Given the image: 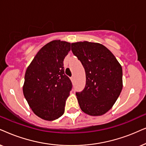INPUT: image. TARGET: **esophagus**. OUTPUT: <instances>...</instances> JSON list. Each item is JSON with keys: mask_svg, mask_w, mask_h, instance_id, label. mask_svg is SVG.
<instances>
[{"mask_svg": "<svg viewBox=\"0 0 146 146\" xmlns=\"http://www.w3.org/2000/svg\"><path fill=\"white\" fill-rule=\"evenodd\" d=\"M71 81H74V76H72V77H71Z\"/></svg>", "mask_w": 146, "mask_h": 146, "instance_id": "obj_1", "label": "esophagus"}]
</instances>
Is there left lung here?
Instances as JSON below:
<instances>
[{
  "mask_svg": "<svg viewBox=\"0 0 146 146\" xmlns=\"http://www.w3.org/2000/svg\"><path fill=\"white\" fill-rule=\"evenodd\" d=\"M71 50L81 61L86 76L85 88L76 92L81 110L93 116L106 113L115 103L123 87L121 65L102 44L74 42L71 43Z\"/></svg>",
  "mask_w": 146,
  "mask_h": 146,
  "instance_id": "obj_1",
  "label": "left lung"
}]
</instances>
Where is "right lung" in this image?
I'll list each match as a JSON object with an SVG mask.
<instances>
[{"mask_svg": "<svg viewBox=\"0 0 146 146\" xmlns=\"http://www.w3.org/2000/svg\"><path fill=\"white\" fill-rule=\"evenodd\" d=\"M71 43L55 40L40 48L27 69L23 94L31 110L42 119L53 121L65 112L72 83L63 61Z\"/></svg>", "mask_w": 146, "mask_h": 146, "instance_id": "right-lung-1", "label": "right lung"}]
</instances>
